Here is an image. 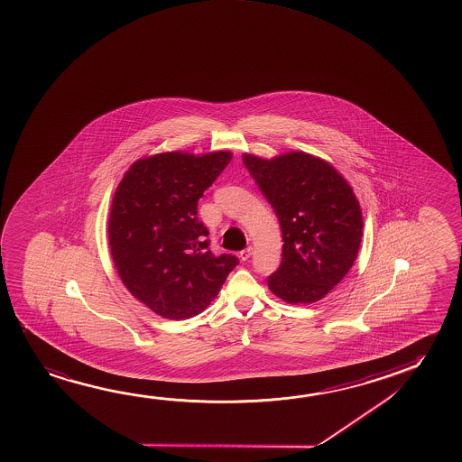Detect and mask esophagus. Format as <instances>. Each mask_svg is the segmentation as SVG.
<instances>
[{
  "mask_svg": "<svg viewBox=\"0 0 462 462\" xmlns=\"http://www.w3.org/2000/svg\"><path fill=\"white\" fill-rule=\"evenodd\" d=\"M251 254H253V246H248V248H245V250L240 251V259H242V261H248Z\"/></svg>",
  "mask_w": 462,
  "mask_h": 462,
  "instance_id": "obj_1",
  "label": "esophagus"
}]
</instances>
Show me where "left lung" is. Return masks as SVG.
Segmentation results:
<instances>
[{"label":"left lung","mask_w":462,"mask_h":462,"mask_svg":"<svg viewBox=\"0 0 462 462\" xmlns=\"http://www.w3.org/2000/svg\"><path fill=\"white\" fill-rule=\"evenodd\" d=\"M243 162L282 228V263L267 285L285 303H316L349 273L361 246L363 212L353 189L330 162L308 152H245Z\"/></svg>","instance_id":"left-lung-1"}]
</instances>
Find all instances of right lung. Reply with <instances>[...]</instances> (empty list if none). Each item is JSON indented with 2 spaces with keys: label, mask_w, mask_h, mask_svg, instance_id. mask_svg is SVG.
I'll return each mask as SVG.
<instances>
[{
  "label": "right lung",
  "mask_w": 462,
  "mask_h": 462,
  "mask_svg": "<svg viewBox=\"0 0 462 462\" xmlns=\"http://www.w3.org/2000/svg\"><path fill=\"white\" fill-rule=\"evenodd\" d=\"M232 152H169L135 161L114 193L109 250L124 285L171 320L195 318L211 304L238 259L214 256L198 199Z\"/></svg>",
  "instance_id": "1"
}]
</instances>
